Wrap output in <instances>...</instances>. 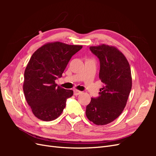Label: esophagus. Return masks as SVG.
<instances>
[{
	"instance_id": "1",
	"label": "esophagus",
	"mask_w": 156,
	"mask_h": 156,
	"mask_svg": "<svg viewBox=\"0 0 156 156\" xmlns=\"http://www.w3.org/2000/svg\"><path fill=\"white\" fill-rule=\"evenodd\" d=\"M81 92H82L78 90H73V94L75 96H77V95H79V94H81Z\"/></svg>"
}]
</instances>
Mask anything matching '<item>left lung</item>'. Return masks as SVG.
Listing matches in <instances>:
<instances>
[{"label":"left lung","mask_w":156,"mask_h":156,"mask_svg":"<svg viewBox=\"0 0 156 156\" xmlns=\"http://www.w3.org/2000/svg\"><path fill=\"white\" fill-rule=\"evenodd\" d=\"M100 62L99 78L103 83L100 96L91 98L87 106L88 119L96 125H106L119 117L126 105L132 87L131 69L126 56L114 46L90 47Z\"/></svg>","instance_id":"left-lung-1"}]
</instances>
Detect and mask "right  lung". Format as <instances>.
Masks as SVG:
<instances>
[{
    "label": "right lung",
    "mask_w": 156,
    "mask_h": 156,
    "mask_svg": "<svg viewBox=\"0 0 156 156\" xmlns=\"http://www.w3.org/2000/svg\"><path fill=\"white\" fill-rule=\"evenodd\" d=\"M82 48L55 41L42 45L32 55L23 87L28 104L38 119L52 121L62 114L73 92L57 87L55 80L62 77L72 56Z\"/></svg>",
    "instance_id": "1"
}]
</instances>
